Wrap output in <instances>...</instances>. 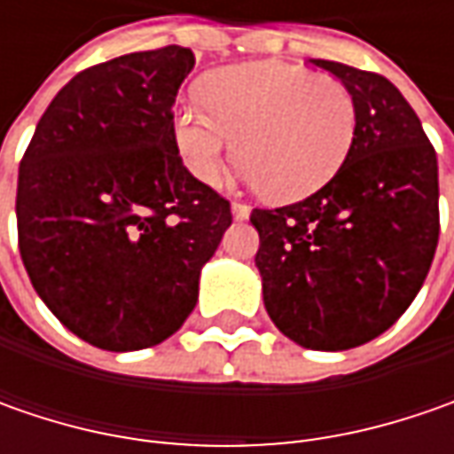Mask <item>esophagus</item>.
Returning a JSON list of instances; mask_svg holds the SVG:
<instances>
[{"mask_svg":"<svg viewBox=\"0 0 454 454\" xmlns=\"http://www.w3.org/2000/svg\"><path fill=\"white\" fill-rule=\"evenodd\" d=\"M232 215H235V219H247L250 217V207L242 201H232Z\"/></svg>","mask_w":454,"mask_h":454,"instance_id":"obj_1","label":"esophagus"}]
</instances>
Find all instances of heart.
Wrapping results in <instances>:
<instances>
[{"label": "heart", "instance_id": "heart-1", "mask_svg": "<svg viewBox=\"0 0 454 454\" xmlns=\"http://www.w3.org/2000/svg\"><path fill=\"white\" fill-rule=\"evenodd\" d=\"M201 100L174 114V141L197 182L217 186L235 161L278 201L303 200L336 176L356 138V100L333 75L286 62H242L201 80ZM238 149H234V138Z\"/></svg>", "mask_w": 454, "mask_h": 454}]
</instances>
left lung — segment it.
Wrapping results in <instances>:
<instances>
[{
  "label": "left lung",
  "instance_id": "1",
  "mask_svg": "<svg viewBox=\"0 0 454 454\" xmlns=\"http://www.w3.org/2000/svg\"><path fill=\"white\" fill-rule=\"evenodd\" d=\"M310 65L351 90L356 138L316 194L253 209L254 265L268 316L290 340L346 351L392 328L427 278L440 239L437 153L384 75L343 62Z\"/></svg>",
  "mask_w": 454,
  "mask_h": 454
}]
</instances>
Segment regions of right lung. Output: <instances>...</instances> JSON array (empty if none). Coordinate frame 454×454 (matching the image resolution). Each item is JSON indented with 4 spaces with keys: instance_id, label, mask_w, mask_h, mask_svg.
<instances>
[{
    "instance_id": "1",
    "label": "right lung",
    "mask_w": 454,
    "mask_h": 454,
    "mask_svg": "<svg viewBox=\"0 0 454 454\" xmlns=\"http://www.w3.org/2000/svg\"><path fill=\"white\" fill-rule=\"evenodd\" d=\"M189 47L131 52L78 73L20 161L25 270L55 318L106 351H138L194 310L201 265L232 224L174 141Z\"/></svg>"
}]
</instances>
